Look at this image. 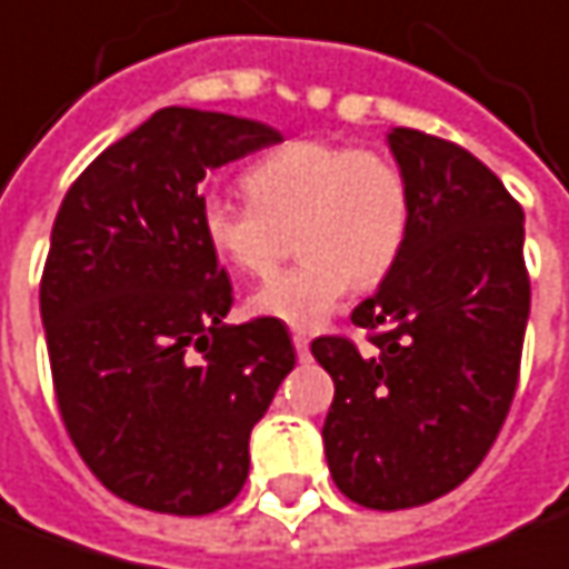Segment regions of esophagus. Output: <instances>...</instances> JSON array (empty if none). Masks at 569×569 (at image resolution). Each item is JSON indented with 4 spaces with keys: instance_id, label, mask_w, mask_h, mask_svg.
Here are the masks:
<instances>
[{
    "instance_id": "obj_1",
    "label": "esophagus",
    "mask_w": 569,
    "mask_h": 569,
    "mask_svg": "<svg viewBox=\"0 0 569 569\" xmlns=\"http://www.w3.org/2000/svg\"><path fill=\"white\" fill-rule=\"evenodd\" d=\"M293 349H297L300 358H309V337L306 333H293Z\"/></svg>"
}]
</instances>
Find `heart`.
<instances>
[{
  "instance_id": "obj_1",
  "label": "heart",
  "mask_w": 569,
  "mask_h": 569,
  "mask_svg": "<svg viewBox=\"0 0 569 569\" xmlns=\"http://www.w3.org/2000/svg\"><path fill=\"white\" fill-rule=\"evenodd\" d=\"M248 199L204 196L199 227L220 260L266 276L297 232L300 263L269 278L251 312L293 330H316L340 309L352 281L370 288L392 272L410 227V192L398 164L377 149L291 140L244 174Z\"/></svg>"
}]
</instances>
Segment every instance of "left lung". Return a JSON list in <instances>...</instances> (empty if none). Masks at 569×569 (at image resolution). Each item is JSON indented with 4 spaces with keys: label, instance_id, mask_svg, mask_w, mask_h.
Wrapping results in <instances>:
<instances>
[{
    "label": "left lung",
    "instance_id": "8db88e82",
    "mask_svg": "<svg viewBox=\"0 0 569 569\" xmlns=\"http://www.w3.org/2000/svg\"><path fill=\"white\" fill-rule=\"evenodd\" d=\"M410 192V227L392 272L346 337L312 356L333 380L325 453L340 493L365 509H413L481 466L518 389L530 278L523 211L469 149L392 128Z\"/></svg>",
    "mask_w": 569,
    "mask_h": 569
}]
</instances>
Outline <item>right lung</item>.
<instances>
[{"label":"right lung","instance_id":"obj_1","mask_svg":"<svg viewBox=\"0 0 569 569\" xmlns=\"http://www.w3.org/2000/svg\"><path fill=\"white\" fill-rule=\"evenodd\" d=\"M272 143L263 122L164 107L103 149L54 217L39 309L60 420L131 506H229L251 429L297 365L284 325L223 321L232 281L199 227L204 174Z\"/></svg>","mask_w":569,"mask_h":569}]
</instances>
